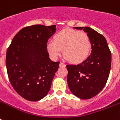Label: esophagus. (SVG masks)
<instances>
[{"instance_id":"esophagus-1","label":"esophagus","mask_w":120,"mask_h":120,"mask_svg":"<svg viewBox=\"0 0 120 120\" xmlns=\"http://www.w3.org/2000/svg\"><path fill=\"white\" fill-rule=\"evenodd\" d=\"M65 64H64V63H62V62H60V64H59V67H65Z\"/></svg>"}]
</instances>
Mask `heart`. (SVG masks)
I'll list each match as a JSON object with an SVG mask.
<instances>
[{
  "label": "heart",
  "mask_w": 120,
  "mask_h": 120,
  "mask_svg": "<svg viewBox=\"0 0 120 120\" xmlns=\"http://www.w3.org/2000/svg\"><path fill=\"white\" fill-rule=\"evenodd\" d=\"M91 41L86 33L72 29H64L55 35L54 40L47 43V50L53 60L62 53L65 60L79 64L85 60L91 50Z\"/></svg>",
  "instance_id": "1"
}]
</instances>
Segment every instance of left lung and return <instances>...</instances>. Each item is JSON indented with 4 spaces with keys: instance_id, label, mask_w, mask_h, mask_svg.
<instances>
[{
    "instance_id": "1",
    "label": "left lung",
    "mask_w": 120,
    "mask_h": 120,
    "mask_svg": "<svg viewBox=\"0 0 120 120\" xmlns=\"http://www.w3.org/2000/svg\"><path fill=\"white\" fill-rule=\"evenodd\" d=\"M83 30L91 45L90 56L79 65H67V82L70 91L81 99L87 100L100 92L108 80L112 54L106 39L90 27H73Z\"/></svg>"
}]
</instances>
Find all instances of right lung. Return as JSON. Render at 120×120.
Returning <instances> with one entry per match:
<instances>
[{
	"instance_id": "right-lung-1",
	"label": "right lung",
	"mask_w": 120,
	"mask_h": 120,
	"mask_svg": "<svg viewBox=\"0 0 120 120\" xmlns=\"http://www.w3.org/2000/svg\"><path fill=\"white\" fill-rule=\"evenodd\" d=\"M56 25H35L21 29L7 49L6 67L15 90L29 101H38L48 94L59 62L49 58L47 43Z\"/></svg>"
}]
</instances>
